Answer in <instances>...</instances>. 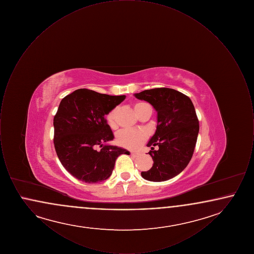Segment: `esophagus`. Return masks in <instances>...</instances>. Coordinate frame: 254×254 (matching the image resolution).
Returning a JSON list of instances; mask_svg holds the SVG:
<instances>
[{
    "label": "esophagus",
    "mask_w": 254,
    "mask_h": 254,
    "mask_svg": "<svg viewBox=\"0 0 254 254\" xmlns=\"http://www.w3.org/2000/svg\"><path fill=\"white\" fill-rule=\"evenodd\" d=\"M130 154H131L132 156H137V155H138V153H137V152H134V151H130Z\"/></svg>",
    "instance_id": "obj_1"
}]
</instances>
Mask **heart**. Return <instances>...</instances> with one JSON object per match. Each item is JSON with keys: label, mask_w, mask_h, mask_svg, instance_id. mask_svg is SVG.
<instances>
[{"label": "heart", "mask_w": 254, "mask_h": 254, "mask_svg": "<svg viewBox=\"0 0 254 254\" xmlns=\"http://www.w3.org/2000/svg\"><path fill=\"white\" fill-rule=\"evenodd\" d=\"M148 106L143 102H138L134 104V110L137 115ZM116 112L117 109H111L106 116V121L111 128L116 127ZM146 139V133L142 129H123L116 135V143L123 147L128 149H136L142 145Z\"/></svg>", "instance_id": "1"}]
</instances>
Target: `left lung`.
Masks as SVG:
<instances>
[{"mask_svg": "<svg viewBox=\"0 0 254 254\" xmlns=\"http://www.w3.org/2000/svg\"><path fill=\"white\" fill-rule=\"evenodd\" d=\"M134 96L157 111L156 130L146 145L151 148L148 154L153 165L141 175L147 181H168L181 173L193 155L199 133L193 104L190 97L167 87L147 89Z\"/></svg>", "mask_w": 254, "mask_h": 254, "instance_id": "left-lung-1", "label": "left lung"}]
</instances>
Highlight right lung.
<instances>
[{"label":"right lung","mask_w":254,"mask_h":254,"mask_svg":"<svg viewBox=\"0 0 254 254\" xmlns=\"http://www.w3.org/2000/svg\"><path fill=\"white\" fill-rule=\"evenodd\" d=\"M125 99L81 88L61 101L53 120L54 146L61 164L76 179L88 184L105 181L118 156L129 154L106 144L114 135L105 116Z\"/></svg>","instance_id":"1"}]
</instances>
